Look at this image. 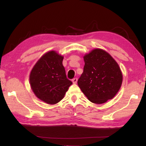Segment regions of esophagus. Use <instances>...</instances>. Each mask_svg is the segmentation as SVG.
I'll list each match as a JSON object with an SVG mask.
<instances>
[{
	"label": "esophagus",
	"instance_id": "obj_1",
	"mask_svg": "<svg viewBox=\"0 0 146 146\" xmlns=\"http://www.w3.org/2000/svg\"><path fill=\"white\" fill-rule=\"evenodd\" d=\"M72 81V82L74 83V84H76L77 82V78H74Z\"/></svg>",
	"mask_w": 146,
	"mask_h": 146
}]
</instances>
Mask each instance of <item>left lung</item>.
Masks as SVG:
<instances>
[{"instance_id": "8db88e82", "label": "left lung", "mask_w": 146, "mask_h": 146, "mask_svg": "<svg viewBox=\"0 0 146 146\" xmlns=\"http://www.w3.org/2000/svg\"><path fill=\"white\" fill-rule=\"evenodd\" d=\"M84 70L77 81L82 93L92 103L102 104L112 99L121 87L120 68L105 50L96 48L84 55Z\"/></svg>"}]
</instances>
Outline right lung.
Listing matches in <instances>:
<instances>
[{"label":"right lung","mask_w":146,"mask_h":146,"mask_svg":"<svg viewBox=\"0 0 146 146\" xmlns=\"http://www.w3.org/2000/svg\"><path fill=\"white\" fill-rule=\"evenodd\" d=\"M63 59V56L55 51L47 52L35 65L29 76V83L35 94L50 105L63 99L72 84L67 78Z\"/></svg>","instance_id":"add662e5"}]
</instances>
